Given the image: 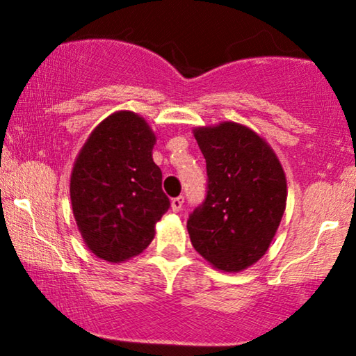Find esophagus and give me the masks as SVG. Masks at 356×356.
<instances>
[{
    "mask_svg": "<svg viewBox=\"0 0 356 356\" xmlns=\"http://www.w3.org/2000/svg\"><path fill=\"white\" fill-rule=\"evenodd\" d=\"M183 204H184V197L183 196H177L172 199V209L173 212H179L183 209Z\"/></svg>",
    "mask_w": 356,
    "mask_h": 356,
    "instance_id": "34e87169",
    "label": "esophagus"
}]
</instances>
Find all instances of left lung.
<instances>
[{"label": "left lung", "instance_id": "1", "mask_svg": "<svg viewBox=\"0 0 356 356\" xmlns=\"http://www.w3.org/2000/svg\"><path fill=\"white\" fill-rule=\"evenodd\" d=\"M207 168V193L189 213L199 254L223 272H240L266 254L284 216L286 181L262 138L246 126L222 123L194 131Z\"/></svg>", "mask_w": 356, "mask_h": 356}]
</instances>
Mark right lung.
Returning <instances> with one entry per match:
<instances>
[{"mask_svg":"<svg viewBox=\"0 0 356 356\" xmlns=\"http://www.w3.org/2000/svg\"><path fill=\"white\" fill-rule=\"evenodd\" d=\"M155 136L133 111H118L94 129L71 175L72 212L86 245L100 259L121 262L150 245L170 209Z\"/></svg>","mask_w":356,"mask_h":356,"instance_id":"add662e5","label":"right lung"}]
</instances>
